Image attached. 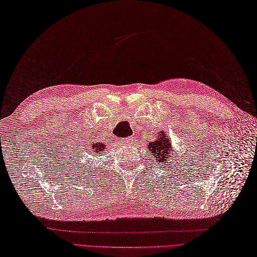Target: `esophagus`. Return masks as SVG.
<instances>
[{
	"instance_id": "esophagus-1",
	"label": "esophagus",
	"mask_w": 257,
	"mask_h": 257,
	"mask_svg": "<svg viewBox=\"0 0 257 257\" xmlns=\"http://www.w3.org/2000/svg\"><path fill=\"white\" fill-rule=\"evenodd\" d=\"M120 142H121L122 144H133V142H134V137H133V136L122 137V139H120Z\"/></svg>"
}]
</instances>
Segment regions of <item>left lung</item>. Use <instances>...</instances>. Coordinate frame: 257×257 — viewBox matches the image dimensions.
Returning a JSON list of instances; mask_svg holds the SVG:
<instances>
[{
    "instance_id": "8db88e82",
    "label": "left lung",
    "mask_w": 257,
    "mask_h": 257,
    "mask_svg": "<svg viewBox=\"0 0 257 257\" xmlns=\"http://www.w3.org/2000/svg\"><path fill=\"white\" fill-rule=\"evenodd\" d=\"M147 147V149H149V153H152L154 155V158H156V160H157V162L160 165H164V162L167 164V156L172 158V155H170L173 150L171 148V142L170 139L167 136V134H165L164 132L158 136V140L149 143V145ZM171 159L169 158V161ZM157 162H154V164L156 165ZM169 164H171V162H169Z\"/></svg>"
}]
</instances>
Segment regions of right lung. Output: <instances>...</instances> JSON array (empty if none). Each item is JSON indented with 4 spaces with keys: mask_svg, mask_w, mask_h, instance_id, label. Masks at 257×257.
Returning <instances> with one entry per match:
<instances>
[{
    "mask_svg": "<svg viewBox=\"0 0 257 257\" xmlns=\"http://www.w3.org/2000/svg\"><path fill=\"white\" fill-rule=\"evenodd\" d=\"M104 149H105V146L103 145V143H92V145L89 148L90 152H88V153L89 154L90 153H95L96 156H97L100 152H102V150H104Z\"/></svg>",
    "mask_w": 257,
    "mask_h": 257,
    "instance_id": "1",
    "label": "right lung"
}]
</instances>
